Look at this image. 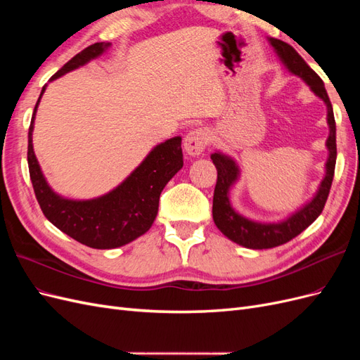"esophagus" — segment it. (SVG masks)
I'll return each instance as SVG.
<instances>
[{"label": "esophagus", "mask_w": 360, "mask_h": 360, "mask_svg": "<svg viewBox=\"0 0 360 360\" xmlns=\"http://www.w3.org/2000/svg\"><path fill=\"white\" fill-rule=\"evenodd\" d=\"M207 144H209V132L202 127L191 130L186 138H184V150L191 156L201 155Z\"/></svg>", "instance_id": "34e87169"}]
</instances>
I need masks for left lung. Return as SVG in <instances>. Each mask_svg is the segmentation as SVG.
<instances>
[{
  "instance_id": "obj_1",
  "label": "left lung",
  "mask_w": 360,
  "mask_h": 360,
  "mask_svg": "<svg viewBox=\"0 0 360 360\" xmlns=\"http://www.w3.org/2000/svg\"><path fill=\"white\" fill-rule=\"evenodd\" d=\"M271 46H274L281 57L282 63L285 64L288 70L307 82L311 90L317 94L328 105V123L330 134L328 138V148H329V159L326 163V177L321 181V186L315 195L314 200L303 207L302 210L296 212L290 216L287 221L279 224H259L249 221L246 217L240 216L233 210L230 205V198H228V191L231 184L238 177V168L236 162L225 155L213 153L212 160L217 169V180L214 186L213 195V221L216 226L230 238V240L242 245L250 249H269L276 248L290 242L291 238L299 236L303 230L317 219L320 213L324 209V204L328 201L329 192L332 188V180L335 174V163H336V124L332 103L328 96V91L324 89V84L320 76L315 73L299 53L296 52L288 43L270 39Z\"/></svg>"
}]
</instances>
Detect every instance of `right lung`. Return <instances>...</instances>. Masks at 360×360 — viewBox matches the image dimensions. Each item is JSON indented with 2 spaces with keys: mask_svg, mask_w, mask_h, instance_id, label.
Instances as JSON below:
<instances>
[{
  "mask_svg": "<svg viewBox=\"0 0 360 360\" xmlns=\"http://www.w3.org/2000/svg\"><path fill=\"white\" fill-rule=\"evenodd\" d=\"M106 46L103 41L94 43L76 53L51 81L101 56ZM45 89L46 85L41 89L40 97ZM40 97L31 117L27 156L32 188L46 219L76 242L94 249L123 246L148 231L158 214L160 192L183 167L181 138H171L151 150L146 160L118 188L103 197L89 201L64 200L48 186L32 150V123Z\"/></svg>",
  "mask_w": 360,
  "mask_h": 360,
  "instance_id": "obj_1",
  "label": "right lung"
}]
</instances>
